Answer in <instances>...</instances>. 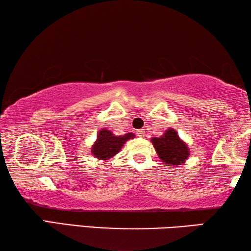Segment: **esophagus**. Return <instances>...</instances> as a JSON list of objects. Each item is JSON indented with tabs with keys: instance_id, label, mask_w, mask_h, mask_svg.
I'll use <instances>...</instances> for the list:
<instances>
[{
	"instance_id": "1",
	"label": "esophagus",
	"mask_w": 251,
	"mask_h": 251,
	"mask_svg": "<svg viewBox=\"0 0 251 251\" xmlns=\"http://www.w3.org/2000/svg\"><path fill=\"white\" fill-rule=\"evenodd\" d=\"M136 134H137V136H139V137H144V136H145V129L136 130Z\"/></svg>"
}]
</instances>
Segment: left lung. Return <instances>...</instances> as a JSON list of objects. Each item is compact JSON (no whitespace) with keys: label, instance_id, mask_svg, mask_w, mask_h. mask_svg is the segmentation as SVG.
<instances>
[{"label":"left lung","instance_id":"8db88e82","mask_svg":"<svg viewBox=\"0 0 251 251\" xmlns=\"http://www.w3.org/2000/svg\"><path fill=\"white\" fill-rule=\"evenodd\" d=\"M151 142L157 155L167 166L179 167L190 155L188 145L174 128H167L160 137H152Z\"/></svg>","mask_w":251,"mask_h":251}]
</instances>
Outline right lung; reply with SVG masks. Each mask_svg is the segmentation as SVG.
Returning a JSON list of instances; mask_svg holds the SVG:
<instances>
[{
  "instance_id": "right-lung-1",
  "label": "right lung",
  "mask_w": 251,
  "mask_h": 251,
  "mask_svg": "<svg viewBox=\"0 0 251 251\" xmlns=\"http://www.w3.org/2000/svg\"><path fill=\"white\" fill-rule=\"evenodd\" d=\"M134 137V133H127L125 135L116 136L112 131L103 127L97 133V138L92 145L91 152L100 161L109 160L121 151L127 141Z\"/></svg>"
}]
</instances>
